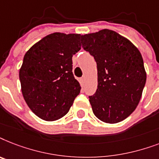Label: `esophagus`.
Segmentation results:
<instances>
[{"label": "esophagus", "instance_id": "1", "mask_svg": "<svg viewBox=\"0 0 159 159\" xmlns=\"http://www.w3.org/2000/svg\"><path fill=\"white\" fill-rule=\"evenodd\" d=\"M84 80H85V79H84V77H82V78L80 79V84L83 85L84 84Z\"/></svg>", "mask_w": 159, "mask_h": 159}]
</instances>
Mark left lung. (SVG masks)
I'll return each mask as SVG.
<instances>
[{"mask_svg": "<svg viewBox=\"0 0 159 159\" xmlns=\"http://www.w3.org/2000/svg\"><path fill=\"white\" fill-rule=\"evenodd\" d=\"M81 43L97 63L98 89L89 97L93 114L110 124L125 120L136 108L145 85L139 51L110 29L82 35Z\"/></svg>", "mask_w": 159, "mask_h": 159, "instance_id": "1", "label": "left lung"}]
</instances>
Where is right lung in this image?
<instances>
[{
	"label": "right lung",
	"instance_id": "1",
	"mask_svg": "<svg viewBox=\"0 0 159 159\" xmlns=\"http://www.w3.org/2000/svg\"><path fill=\"white\" fill-rule=\"evenodd\" d=\"M80 37L54 33L25 53L20 70L21 90L29 108L43 120L64 116L80 93L72 72V57L80 50Z\"/></svg>",
	"mask_w": 159,
	"mask_h": 159
}]
</instances>
